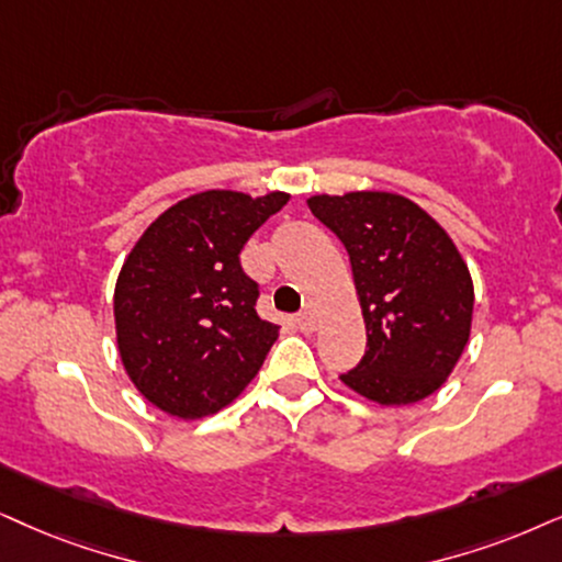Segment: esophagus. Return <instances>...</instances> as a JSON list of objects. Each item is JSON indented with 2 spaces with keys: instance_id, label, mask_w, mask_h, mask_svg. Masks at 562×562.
Listing matches in <instances>:
<instances>
[{
  "instance_id": "obj_1",
  "label": "esophagus",
  "mask_w": 562,
  "mask_h": 562,
  "mask_svg": "<svg viewBox=\"0 0 562 562\" xmlns=\"http://www.w3.org/2000/svg\"><path fill=\"white\" fill-rule=\"evenodd\" d=\"M295 324H297V329H301V331L311 334V331L316 329V314L311 308H303L301 314L295 316Z\"/></svg>"
}]
</instances>
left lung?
Listing matches in <instances>:
<instances>
[{
  "mask_svg": "<svg viewBox=\"0 0 562 562\" xmlns=\"http://www.w3.org/2000/svg\"><path fill=\"white\" fill-rule=\"evenodd\" d=\"M308 207L350 254L366 355L339 375L379 404H412L449 379L472 326L470 269L446 231L389 191L318 194Z\"/></svg>",
  "mask_w": 562,
  "mask_h": 562,
  "instance_id": "1",
  "label": "left lung"
}]
</instances>
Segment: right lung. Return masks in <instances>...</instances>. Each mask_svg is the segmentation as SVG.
I'll list each match as a JSON object with an SVG mask.
<instances>
[{
    "label": "right lung",
    "mask_w": 562,
    "mask_h": 562,
    "mask_svg": "<svg viewBox=\"0 0 562 562\" xmlns=\"http://www.w3.org/2000/svg\"><path fill=\"white\" fill-rule=\"evenodd\" d=\"M288 199L202 191L162 212L132 248L113 293L119 355L155 407L196 420L259 373L277 324L257 314L259 282L240 251Z\"/></svg>",
    "instance_id": "add662e5"
}]
</instances>
